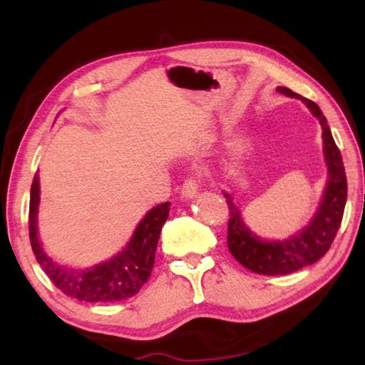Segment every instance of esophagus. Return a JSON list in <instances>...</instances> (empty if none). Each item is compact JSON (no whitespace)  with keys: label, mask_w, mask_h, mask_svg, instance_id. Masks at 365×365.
<instances>
[{"label":"esophagus","mask_w":365,"mask_h":365,"mask_svg":"<svg viewBox=\"0 0 365 365\" xmlns=\"http://www.w3.org/2000/svg\"><path fill=\"white\" fill-rule=\"evenodd\" d=\"M197 180L195 178H187L182 187V196L187 197V200H193V197L197 195Z\"/></svg>","instance_id":"34e87169"}]
</instances>
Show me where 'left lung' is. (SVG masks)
Segmentation results:
<instances>
[{
	"label": "left lung",
	"mask_w": 365,
	"mask_h": 365,
	"mask_svg": "<svg viewBox=\"0 0 365 365\" xmlns=\"http://www.w3.org/2000/svg\"><path fill=\"white\" fill-rule=\"evenodd\" d=\"M277 91L301 100L322 127L327 182L322 200L319 202L314 217L301 230L289 235L285 240H264L257 237L246 225L242 212L233 202V197L224 191L228 209H230L227 237L228 250L243 267L261 275H287L317 262L329 251L330 245L335 240L343 219L346 196H348V183H346L341 153L335 145L322 110L314 101L296 95L294 91L285 88V86H277Z\"/></svg>",
	"instance_id": "1"
}]
</instances>
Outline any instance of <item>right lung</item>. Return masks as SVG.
<instances>
[{
    "instance_id": "obj_1",
    "label": "right lung",
    "mask_w": 365,
    "mask_h": 365,
    "mask_svg": "<svg viewBox=\"0 0 365 365\" xmlns=\"http://www.w3.org/2000/svg\"><path fill=\"white\" fill-rule=\"evenodd\" d=\"M38 206L40 177L35 174L29 209L30 243L41 269L64 294L86 302L120 301L138 293L150 279L159 235L169 217L170 202H163L150 209L138 222L125 248L90 267H71L54 261L48 255L38 233Z\"/></svg>"
}]
</instances>
